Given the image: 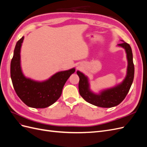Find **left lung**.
Wrapping results in <instances>:
<instances>
[{"label":"left lung","mask_w":147,"mask_h":147,"mask_svg":"<svg viewBox=\"0 0 147 147\" xmlns=\"http://www.w3.org/2000/svg\"><path fill=\"white\" fill-rule=\"evenodd\" d=\"M118 46L125 49L127 59L126 76L123 82L118 85L102 91L98 94H94L90 90L88 77L80 71L77 72L80 78L78 83L80 94L90 104L100 107H113L121 103L130 90L134 77V65L133 63L132 50L130 45L124 42L118 44Z\"/></svg>","instance_id":"obj_1"}]
</instances>
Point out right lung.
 I'll list each match as a JSON object with an SVG mask.
<instances>
[{"label": "right lung", "instance_id": "obj_1", "mask_svg": "<svg viewBox=\"0 0 147 147\" xmlns=\"http://www.w3.org/2000/svg\"><path fill=\"white\" fill-rule=\"evenodd\" d=\"M24 37L17 42L10 64V75L15 91L20 99L28 107L46 108L58 99L65 82L75 71V68L61 71L44 82L26 78L22 72L20 51Z\"/></svg>", "mask_w": 147, "mask_h": 147}]
</instances>
